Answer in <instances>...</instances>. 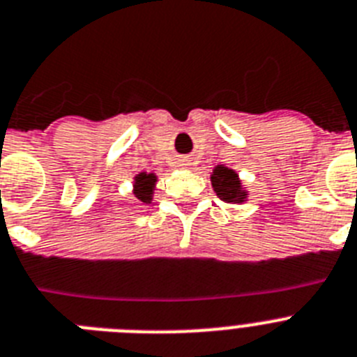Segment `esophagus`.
I'll list each match as a JSON object with an SVG mask.
<instances>
[{
  "instance_id": "esophagus-1",
  "label": "esophagus",
  "mask_w": 357,
  "mask_h": 357,
  "mask_svg": "<svg viewBox=\"0 0 357 357\" xmlns=\"http://www.w3.org/2000/svg\"><path fill=\"white\" fill-rule=\"evenodd\" d=\"M178 166L184 167V169H185V167H190V162H188V160L184 158V160H181V164H178Z\"/></svg>"
}]
</instances>
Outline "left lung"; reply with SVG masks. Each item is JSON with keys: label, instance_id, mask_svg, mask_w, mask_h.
I'll list each match as a JSON object with an SVG mask.
<instances>
[{"label": "left lung", "instance_id": "1", "mask_svg": "<svg viewBox=\"0 0 357 357\" xmlns=\"http://www.w3.org/2000/svg\"><path fill=\"white\" fill-rule=\"evenodd\" d=\"M211 184L216 197L227 204H242L248 199V191L242 188L238 173L225 166H216L211 173Z\"/></svg>", "mask_w": 357, "mask_h": 357}]
</instances>
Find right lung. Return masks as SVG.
Returning <instances> with one entry per match:
<instances>
[{
    "label": "right lung",
    "mask_w": 357,
    "mask_h": 357,
    "mask_svg": "<svg viewBox=\"0 0 357 357\" xmlns=\"http://www.w3.org/2000/svg\"><path fill=\"white\" fill-rule=\"evenodd\" d=\"M155 182H157V175L155 173H139L133 182V195L141 202L149 204L153 199V190Z\"/></svg>",
    "instance_id": "right-lung-1"
}]
</instances>
